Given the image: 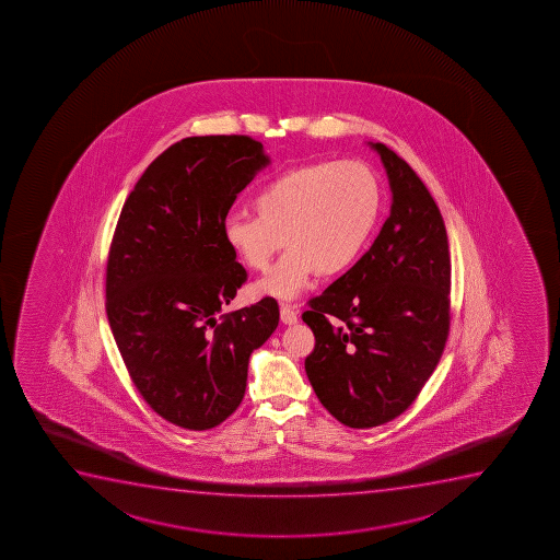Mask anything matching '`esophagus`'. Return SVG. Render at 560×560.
<instances>
[{
	"mask_svg": "<svg viewBox=\"0 0 560 560\" xmlns=\"http://www.w3.org/2000/svg\"><path fill=\"white\" fill-rule=\"evenodd\" d=\"M281 323L287 324V326L298 323V313L294 311V307L281 305Z\"/></svg>",
	"mask_w": 560,
	"mask_h": 560,
	"instance_id": "34e87169",
	"label": "esophagus"
}]
</instances>
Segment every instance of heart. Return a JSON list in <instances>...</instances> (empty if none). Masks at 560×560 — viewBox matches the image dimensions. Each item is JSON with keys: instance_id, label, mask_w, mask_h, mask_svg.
I'll return each mask as SVG.
<instances>
[{"instance_id": "obj_1", "label": "heart", "mask_w": 560, "mask_h": 560, "mask_svg": "<svg viewBox=\"0 0 560 560\" xmlns=\"http://www.w3.org/2000/svg\"><path fill=\"white\" fill-rule=\"evenodd\" d=\"M250 206L257 218L224 219V244L249 270L266 271L284 240L289 253L255 290L289 302L316 273L339 276L360 258L378 223L382 189L362 163L324 161L266 182Z\"/></svg>"}]
</instances>
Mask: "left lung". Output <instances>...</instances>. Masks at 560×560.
<instances>
[{
  "mask_svg": "<svg viewBox=\"0 0 560 560\" xmlns=\"http://www.w3.org/2000/svg\"><path fill=\"white\" fill-rule=\"evenodd\" d=\"M368 145L388 176L389 218L302 315L316 339L305 360L311 386L329 415L354 429L382 425L412 405L450 331L452 264L439 206L397 153Z\"/></svg>",
  "mask_w": 560,
  "mask_h": 560,
  "instance_id": "1",
  "label": "left lung"
}]
</instances>
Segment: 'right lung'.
<instances>
[{
    "label": "right lung",
    "instance_id": "right-lung-1",
    "mask_svg": "<svg viewBox=\"0 0 560 560\" xmlns=\"http://www.w3.org/2000/svg\"><path fill=\"white\" fill-rule=\"evenodd\" d=\"M271 165L249 137H189L145 168L119 215L106 315L135 386L178 428H215L240 407L253 350L279 324L273 298L223 315L247 279L223 223Z\"/></svg>",
    "mask_w": 560,
    "mask_h": 560
}]
</instances>
